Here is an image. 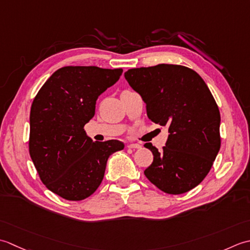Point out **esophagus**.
Returning <instances> with one entry per match:
<instances>
[{
  "instance_id": "1",
  "label": "esophagus",
  "mask_w": 250,
  "mask_h": 250,
  "mask_svg": "<svg viewBox=\"0 0 250 250\" xmlns=\"http://www.w3.org/2000/svg\"><path fill=\"white\" fill-rule=\"evenodd\" d=\"M127 147H128V149H140L141 146L139 144H129L127 145Z\"/></svg>"
}]
</instances>
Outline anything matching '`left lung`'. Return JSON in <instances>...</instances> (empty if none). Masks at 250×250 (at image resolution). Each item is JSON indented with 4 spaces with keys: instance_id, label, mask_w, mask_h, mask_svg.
I'll return each mask as SVG.
<instances>
[{
    "instance_id": "left-lung-1",
    "label": "left lung",
    "mask_w": 250,
    "mask_h": 250,
    "mask_svg": "<svg viewBox=\"0 0 250 250\" xmlns=\"http://www.w3.org/2000/svg\"><path fill=\"white\" fill-rule=\"evenodd\" d=\"M125 79L144 99L147 118L169 132L162 151L145 145L153 153L146 177L168 194L192 190L221 146L220 112L209 88L194 70L179 64L129 69Z\"/></svg>"
}]
</instances>
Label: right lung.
<instances>
[{
	"mask_svg": "<svg viewBox=\"0 0 250 250\" xmlns=\"http://www.w3.org/2000/svg\"><path fill=\"white\" fill-rule=\"evenodd\" d=\"M123 70L68 65L41 87L30 111L29 152L40 179L68 201H82L98 189L106 161L124 149L119 140L93 141L84 125L96 100L118 82Z\"/></svg>",
	"mask_w": 250,
	"mask_h": 250,
	"instance_id": "1",
	"label": "right lung"
}]
</instances>
